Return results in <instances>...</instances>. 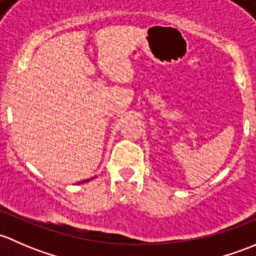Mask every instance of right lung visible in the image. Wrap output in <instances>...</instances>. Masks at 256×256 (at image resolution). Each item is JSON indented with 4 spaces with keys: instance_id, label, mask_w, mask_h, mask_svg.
Here are the masks:
<instances>
[{
    "instance_id": "add662e5",
    "label": "right lung",
    "mask_w": 256,
    "mask_h": 256,
    "mask_svg": "<svg viewBox=\"0 0 256 256\" xmlns=\"http://www.w3.org/2000/svg\"><path fill=\"white\" fill-rule=\"evenodd\" d=\"M88 181H90V178H88V180H85V181H82V184H84V182H88Z\"/></svg>"
}]
</instances>
